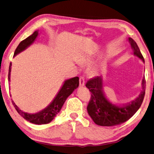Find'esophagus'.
Masks as SVG:
<instances>
[{"label": "esophagus", "instance_id": "1", "mask_svg": "<svg viewBox=\"0 0 154 154\" xmlns=\"http://www.w3.org/2000/svg\"><path fill=\"white\" fill-rule=\"evenodd\" d=\"M85 85V79L83 77L80 78V80H79V86L80 87H83V86Z\"/></svg>", "mask_w": 154, "mask_h": 154}]
</instances>
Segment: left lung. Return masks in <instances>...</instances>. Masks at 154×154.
Listing matches in <instances>:
<instances>
[{
    "label": "left lung",
    "mask_w": 154,
    "mask_h": 154,
    "mask_svg": "<svg viewBox=\"0 0 154 154\" xmlns=\"http://www.w3.org/2000/svg\"><path fill=\"white\" fill-rule=\"evenodd\" d=\"M133 55L145 63V60L137 43L128 38ZM142 91L138 97L126 104H118L109 100L103 91V77L97 76L88 80L86 84L91 92V101L87 106L88 114L96 125L102 126H112L120 125L133 116L141 107L145 93V78L141 82Z\"/></svg>",
    "instance_id": "8db88e82"
}]
</instances>
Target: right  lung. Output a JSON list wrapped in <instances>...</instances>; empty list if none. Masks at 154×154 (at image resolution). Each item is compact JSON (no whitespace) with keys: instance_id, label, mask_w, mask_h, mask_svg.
<instances>
[{"instance_id":"1","label":"right lung","mask_w":154,"mask_h":154,"mask_svg":"<svg viewBox=\"0 0 154 154\" xmlns=\"http://www.w3.org/2000/svg\"><path fill=\"white\" fill-rule=\"evenodd\" d=\"M39 34V30L35 31L31 36H28L27 38L21 41L17 46L14 53L13 57L18 55L19 53L26 50L32 44H33L36 38ZM12 63H10L9 69V75H8V80L11 82V72ZM79 78L75 76L72 79L66 80L61 85L60 89L57 93L53 101L51 102L49 105L43 109L41 111L34 113V114H29V113L24 112L21 110L19 107L15 103V102L12 100L13 105L14 106L15 109L19 113L21 116H22L24 119L29 121V122L35 124V125H45L51 122L57 114L60 112L61 107H63L65 101L67 98L71 95L75 89L79 87Z\"/></svg>"}]
</instances>
